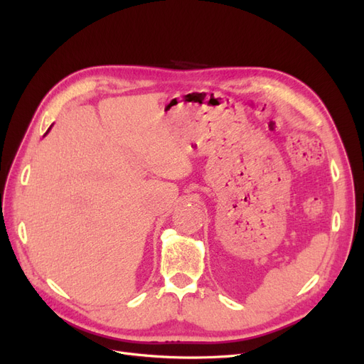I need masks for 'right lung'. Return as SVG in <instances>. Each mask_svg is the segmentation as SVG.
<instances>
[{"mask_svg": "<svg viewBox=\"0 0 364 364\" xmlns=\"http://www.w3.org/2000/svg\"><path fill=\"white\" fill-rule=\"evenodd\" d=\"M51 127H53V125H51ZM51 127H50V128H48V131H50V129H51ZM48 131H47V132H48ZM47 132H46V134H47Z\"/></svg>", "mask_w": 364, "mask_h": 364, "instance_id": "add662e5", "label": "right lung"}]
</instances>
